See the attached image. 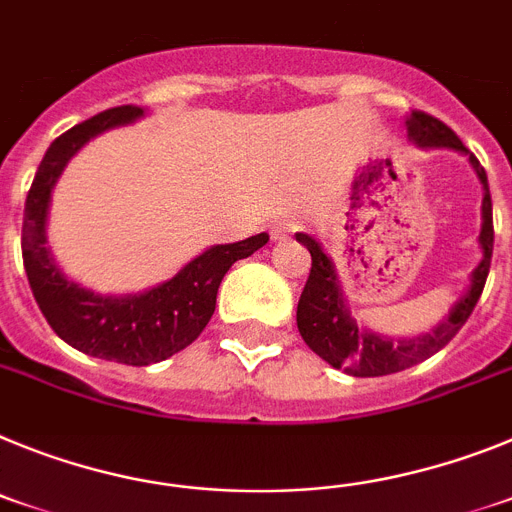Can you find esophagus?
Here are the masks:
<instances>
[{
	"mask_svg": "<svg viewBox=\"0 0 512 512\" xmlns=\"http://www.w3.org/2000/svg\"><path fill=\"white\" fill-rule=\"evenodd\" d=\"M301 226H304V221L296 219V216H288V219L275 221L273 229H270V237H273L275 242H283L286 237H291L293 231H299Z\"/></svg>",
	"mask_w": 512,
	"mask_h": 512,
	"instance_id": "1",
	"label": "esophagus"
}]
</instances>
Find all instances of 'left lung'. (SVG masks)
<instances>
[{"mask_svg":"<svg viewBox=\"0 0 512 512\" xmlns=\"http://www.w3.org/2000/svg\"><path fill=\"white\" fill-rule=\"evenodd\" d=\"M407 136L417 146H422V149H441V146H448V149H456L469 157L471 167L477 172L484 190L482 231H479L482 260H479V265L471 273L469 288L464 291V296L451 306L448 317L441 324H435L433 330L422 332V335L412 337V340H389V337H381L376 332L358 327V322L350 314L348 304L342 299L340 278H337L332 260L324 255L322 244L317 239L299 231L296 239L304 244L311 255L309 281H306L304 291H301L299 309H296V324H299L301 337H304L306 345L322 361L330 363L332 368H342L350 376H361V379L404 371V368L428 361L430 355L446 348L448 342L456 337V332L464 327L466 319L471 317V311H474L479 296H482L484 283H487V273H490L495 229H492V198L484 167L461 144L459 136L446 123L433 118V115L422 113V110H412L407 115Z\"/></svg>","mask_w":512,"mask_h":512,"instance_id":"left-lung-1","label":"left lung"}]
</instances>
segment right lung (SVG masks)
Returning a JSON list of instances; mask_svg holds the SVG:
<instances>
[{
  "label": "right lung",
  "mask_w": 512,
  "mask_h": 512,
  "mask_svg": "<svg viewBox=\"0 0 512 512\" xmlns=\"http://www.w3.org/2000/svg\"><path fill=\"white\" fill-rule=\"evenodd\" d=\"M144 108L121 105L97 113L61 133L48 146L30 185L22 216V262L33 296L53 332L79 353L102 361L149 366L167 361L188 348L206 330L216 309V293L226 270L268 244V234H255L234 244H216L190 260L175 278L144 293L100 296L61 273L46 247V219L51 190L79 149L102 131L139 121Z\"/></svg>",
  "instance_id": "obj_1"
}]
</instances>
